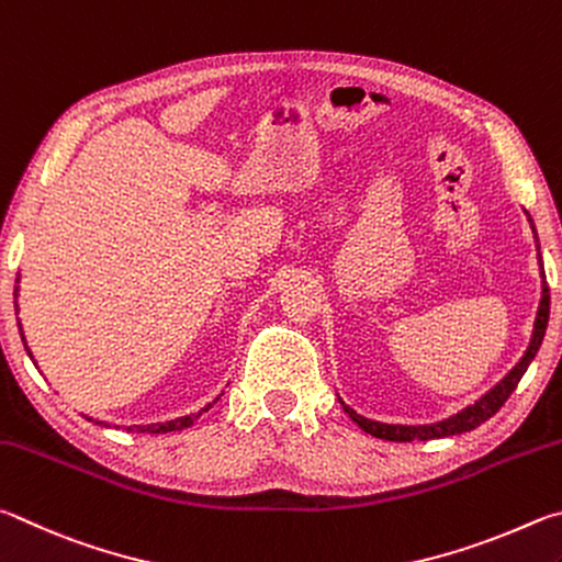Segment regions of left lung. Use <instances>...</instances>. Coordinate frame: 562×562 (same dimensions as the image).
Listing matches in <instances>:
<instances>
[{"mask_svg":"<svg viewBox=\"0 0 562 562\" xmlns=\"http://www.w3.org/2000/svg\"><path fill=\"white\" fill-rule=\"evenodd\" d=\"M528 222H530V229H533V236H536V241H538L536 226H533V220H530V216H528ZM538 261H540V246H538ZM540 269H543V261H540ZM540 276H543V296H540V306H538V316H536V326H533V338H530L528 350L524 352V358L516 362V368L510 370L508 375L501 380L496 387H491L484 397L476 400L474 405H469L467 409L457 412L454 417L435 422V425H419V427L385 425V422H372L368 417H360L356 409H350L346 402L340 400L342 409L348 412L350 419L356 422V425L362 431H368V435L378 437V439H387V441H415V439L427 441V439L454 437V435H461V431H471V429H476L479 425H484L486 419L494 417L496 412L504 407V402L510 397V392L516 390L520 378L526 375V370H528L530 362H533L536 352L540 348V342H543L546 328H548V316H550V291H548V283H546V271H540Z\"/></svg>","mask_w":562,"mask_h":562,"instance_id":"8db88e82","label":"left lung"}]
</instances>
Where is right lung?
I'll list each match as a JSON object with an SVG mask.
<instances>
[{
	"mask_svg": "<svg viewBox=\"0 0 562 562\" xmlns=\"http://www.w3.org/2000/svg\"><path fill=\"white\" fill-rule=\"evenodd\" d=\"M19 281V279H16ZM16 296V293H14ZM19 333H22V323H19ZM22 340H24V333H22ZM24 348H26V340H24ZM26 352H29V348H26ZM29 358H32V352H29ZM34 360V358H32ZM220 400V397H216ZM214 400V402H216ZM214 402H210V405L206 407H202L200 412H194V415H184V417H177V419H170V422H157V425H135V427H127L131 431H147V435H165V431H180V429H184V427H192L194 425V419L202 415V412H206L210 409ZM86 419H91V417H86ZM93 422V419H91ZM95 425H105V422H98L95 419ZM108 427V425H105Z\"/></svg>",
	"mask_w": 562,
	"mask_h": 562,
	"instance_id": "1",
	"label": "right lung"
}]
</instances>
